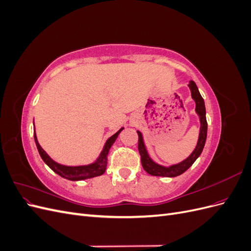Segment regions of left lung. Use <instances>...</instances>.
Here are the masks:
<instances>
[{
	"label": "left lung",
	"instance_id": "obj_1",
	"mask_svg": "<svg viewBox=\"0 0 251 251\" xmlns=\"http://www.w3.org/2000/svg\"><path fill=\"white\" fill-rule=\"evenodd\" d=\"M188 87L191 89L193 100L196 102V113L198 114L201 126H200V133H199V138H198V142H197V146L193 151V153L186 159H184L183 161H181L177 164H173L170 166H164V165L156 163L153 159L150 157L148 153V150L146 148V144H144L141 132L137 131L138 150H139V154L141 156L142 168L148 174L151 175V176L177 177L179 175L183 174L185 171H187L189 168H191L193 163L197 160V158H198L202 153L203 148L205 146V141H206V136H207V121H206V111H205V103L195 81L193 80L189 81Z\"/></svg>",
	"mask_w": 251,
	"mask_h": 251
}]
</instances>
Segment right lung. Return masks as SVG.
I'll return each mask as SVG.
<instances>
[{"label": "right lung", "mask_w": 251, "mask_h": 251, "mask_svg": "<svg viewBox=\"0 0 251 251\" xmlns=\"http://www.w3.org/2000/svg\"><path fill=\"white\" fill-rule=\"evenodd\" d=\"M123 130H124V127H121L117 133L111 136V137L107 141H105L100 155L98 156V158L93 163L88 164V165H78V166H67V165L59 164V163L55 162L54 160H52L50 156L42 149L39 141H37L35 128L33 131V135H34V141L36 144L37 151H39V153L44 160V162L46 163L53 172L59 175L60 177H63L68 180H71V181H78V180H85V179L94 178L97 176H101V175L104 173L105 169H107L109 151H110L111 147L113 146V143L115 142L116 138L118 137L119 133Z\"/></svg>", "instance_id": "add662e5"}]
</instances>
